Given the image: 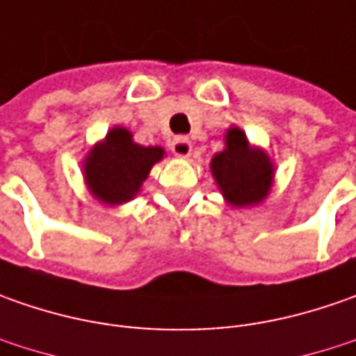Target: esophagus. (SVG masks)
Wrapping results in <instances>:
<instances>
[{
  "mask_svg": "<svg viewBox=\"0 0 356 356\" xmlns=\"http://www.w3.org/2000/svg\"><path fill=\"white\" fill-rule=\"evenodd\" d=\"M170 148L176 156L186 158L190 156V152H192V143H190V138H186V136H176V138L172 140Z\"/></svg>",
  "mask_w": 356,
  "mask_h": 356,
  "instance_id": "1",
  "label": "esophagus"
}]
</instances>
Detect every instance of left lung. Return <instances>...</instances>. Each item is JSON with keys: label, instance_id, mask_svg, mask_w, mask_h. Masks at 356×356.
<instances>
[{"label": "left lung", "instance_id": "1", "mask_svg": "<svg viewBox=\"0 0 356 356\" xmlns=\"http://www.w3.org/2000/svg\"><path fill=\"white\" fill-rule=\"evenodd\" d=\"M226 146L212 158V174L222 194L238 208L261 202L273 180L269 158L261 150H252L239 129L227 130Z\"/></svg>", "mask_w": 356, "mask_h": 356}]
</instances>
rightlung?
Returning <instances> with one entry per match:
<instances>
[{"mask_svg": "<svg viewBox=\"0 0 356 356\" xmlns=\"http://www.w3.org/2000/svg\"><path fill=\"white\" fill-rule=\"evenodd\" d=\"M162 156V148L134 144L129 130L117 127L90 150L85 164L87 184L104 204H122L138 192Z\"/></svg>", "mask_w": 356, "mask_h": 356, "instance_id": "obj_1", "label": "right lung"}]
</instances>
